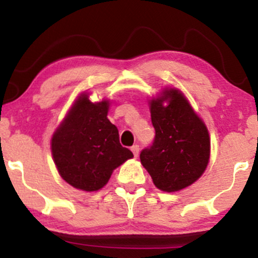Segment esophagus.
Returning <instances> with one entry per match:
<instances>
[{
	"label": "esophagus",
	"instance_id": "34e87169",
	"mask_svg": "<svg viewBox=\"0 0 258 258\" xmlns=\"http://www.w3.org/2000/svg\"><path fill=\"white\" fill-rule=\"evenodd\" d=\"M131 151H132V153H134L135 157L137 158L138 157V153H140V147H138L137 144H135V146L131 147Z\"/></svg>",
	"mask_w": 258,
	"mask_h": 258
}]
</instances>
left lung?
Masks as SVG:
<instances>
[{"instance_id":"left-lung-1","label":"left lung","mask_w":258,"mask_h":258,"mask_svg":"<svg viewBox=\"0 0 258 258\" xmlns=\"http://www.w3.org/2000/svg\"><path fill=\"white\" fill-rule=\"evenodd\" d=\"M154 142L141 152V163L161 191L176 192L202 176L209 163L207 126L176 88L149 100Z\"/></svg>"}]
</instances>
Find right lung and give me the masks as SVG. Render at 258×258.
I'll list each match as a JSON object with an SVG mask.
<instances>
[{
  "mask_svg": "<svg viewBox=\"0 0 258 258\" xmlns=\"http://www.w3.org/2000/svg\"><path fill=\"white\" fill-rule=\"evenodd\" d=\"M110 101L92 103L82 93L51 138V153L60 176L82 191L103 188L112 171L134 157L107 118Z\"/></svg>",
  "mask_w": 258,
  "mask_h": 258,
  "instance_id": "obj_1",
  "label": "right lung"
}]
</instances>
